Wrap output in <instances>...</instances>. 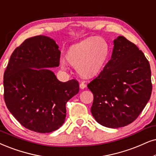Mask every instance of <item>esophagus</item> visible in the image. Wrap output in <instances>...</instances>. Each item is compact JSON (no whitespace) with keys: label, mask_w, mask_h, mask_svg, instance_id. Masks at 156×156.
<instances>
[{"label":"esophagus","mask_w":156,"mask_h":156,"mask_svg":"<svg viewBox=\"0 0 156 156\" xmlns=\"http://www.w3.org/2000/svg\"><path fill=\"white\" fill-rule=\"evenodd\" d=\"M79 86H80V89H84L86 87V85L84 83H80V85H79Z\"/></svg>","instance_id":"1"}]
</instances>
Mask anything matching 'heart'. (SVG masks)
Segmentation results:
<instances>
[{
	"mask_svg": "<svg viewBox=\"0 0 156 156\" xmlns=\"http://www.w3.org/2000/svg\"><path fill=\"white\" fill-rule=\"evenodd\" d=\"M109 54L110 46L107 41L101 37H90L69 47L66 59L76 67L80 76L91 78L103 71ZM62 66L64 67V64Z\"/></svg>",
	"mask_w": 156,
	"mask_h": 156,
	"instance_id": "heart-1",
	"label": "heart"
}]
</instances>
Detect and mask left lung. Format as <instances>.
Masks as SVG:
<instances>
[{
  "label": "left lung",
  "mask_w": 156,
  "mask_h": 156,
  "mask_svg": "<svg viewBox=\"0 0 156 156\" xmlns=\"http://www.w3.org/2000/svg\"><path fill=\"white\" fill-rule=\"evenodd\" d=\"M94 101L90 112L104 127H125L137 119L151 96V70L144 53L125 37L114 40L112 58L88 84Z\"/></svg>",
  "instance_id": "left-lung-1"
}]
</instances>
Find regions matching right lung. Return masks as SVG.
I'll return each mask as SVG.
<instances>
[{"label": "right lung", "mask_w": 156, "mask_h": 156, "mask_svg": "<svg viewBox=\"0 0 156 156\" xmlns=\"http://www.w3.org/2000/svg\"><path fill=\"white\" fill-rule=\"evenodd\" d=\"M60 58L58 45L42 35L26 39L10 58L3 75L5 103L18 122L31 131L59 129L66 120V103L79 91L78 80L61 82L47 68L58 67Z\"/></svg>", "instance_id": "add662e5"}]
</instances>
